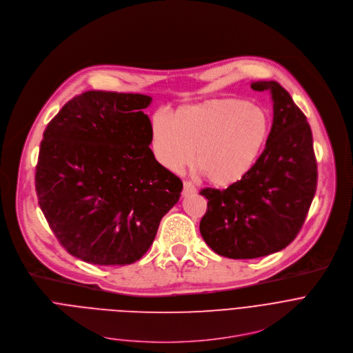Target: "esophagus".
I'll use <instances>...</instances> for the list:
<instances>
[{
  "label": "esophagus",
  "mask_w": 353,
  "mask_h": 353,
  "mask_svg": "<svg viewBox=\"0 0 353 353\" xmlns=\"http://www.w3.org/2000/svg\"><path fill=\"white\" fill-rule=\"evenodd\" d=\"M196 192V188L190 183V182H183V189H182V196L183 197H188V196H190V194H193Z\"/></svg>",
  "instance_id": "obj_1"
}]
</instances>
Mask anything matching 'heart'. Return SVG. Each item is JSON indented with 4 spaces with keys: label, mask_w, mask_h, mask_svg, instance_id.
<instances>
[{
    "label": "heart",
    "mask_w": 353,
    "mask_h": 353,
    "mask_svg": "<svg viewBox=\"0 0 353 353\" xmlns=\"http://www.w3.org/2000/svg\"><path fill=\"white\" fill-rule=\"evenodd\" d=\"M271 132L268 111L241 99H216L175 111L172 121L157 114L152 148L157 161L178 172L192 163L216 188L245 179L260 160Z\"/></svg>",
    "instance_id": "obj_1"
}]
</instances>
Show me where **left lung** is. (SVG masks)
Masks as SVG:
<instances>
[{
    "label": "left lung",
    "mask_w": 353,
    "mask_h": 353,
    "mask_svg": "<svg viewBox=\"0 0 353 353\" xmlns=\"http://www.w3.org/2000/svg\"><path fill=\"white\" fill-rule=\"evenodd\" d=\"M268 90L272 125L252 172L224 190L200 192L207 211L200 221L204 242L230 259H256L287 248L301 231L317 186L313 136L305 114L274 81L250 85Z\"/></svg>",
    "instance_id": "1"
}]
</instances>
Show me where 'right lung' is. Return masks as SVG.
<instances>
[{"mask_svg": "<svg viewBox=\"0 0 353 353\" xmlns=\"http://www.w3.org/2000/svg\"><path fill=\"white\" fill-rule=\"evenodd\" d=\"M150 96L86 92L43 133L36 192L43 214L72 256L99 265L134 263L152 246L182 181L154 157Z\"/></svg>", "mask_w": 353, "mask_h": 353, "instance_id": "obj_1", "label": "right lung"}]
</instances>
